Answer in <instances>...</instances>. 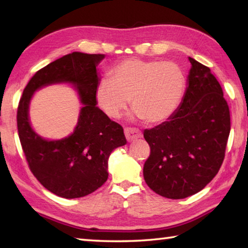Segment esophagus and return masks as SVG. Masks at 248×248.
Wrapping results in <instances>:
<instances>
[{"label":"esophagus","instance_id":"esophagus-1","mask_svg":"<svg viewBox=\"0 0 248 248\" xmlns=\"http://www.w3.org/2000/svg\"><path fill=\"white\" fill-rule=\"evenodd\" d=\"M124 134L127 140L130 141H134L136 139H139V138L142 137V132L139 129L137 128H125L124 129Z\"/></svg>","mask_w":248,"mask_h":248}]
</instances>
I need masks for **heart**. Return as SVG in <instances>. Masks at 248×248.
I'll use <instances>...</instances> for the list:
<instances>
[{
    "label": "heart",
    "mask_w": 248,
    "mask_h": 248,
    "mask_svg": "<svg viewBox=\"0 0 248 248\" xmlns=\"http://www.w3.org/2000/svg\"><path fill=\"white\" fill-rule=\"evenodd\" d=\"M186 87V78L173 61L125 59L96 89L99 108L109 118L123 116L131 99L137 115L149 124L169 120L177 110Z\"/></svg>",
    "instance_id": "1"
}]
</instances>
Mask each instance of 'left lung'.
Wrapping results in <instances>:
<instances>
[{
    "label": "left lung",
    "mask_w": 248,
    "mask_h": 248,
    "mask_svg": "<svg viewBox=\"0 0 248 248\" xmlns=\"http://www.w3.org/2000/svg\"><path fill=\"white\" fill-rule=\"evenodd\" d=\"M191 69L183 103L164 123L144 130L150 156L145 183L154 192L183 199L207 186L225 156L231 130L229 105L208 66L189 58Z\"/></svg>",
    "instance_id": "1"
}]
</instances>
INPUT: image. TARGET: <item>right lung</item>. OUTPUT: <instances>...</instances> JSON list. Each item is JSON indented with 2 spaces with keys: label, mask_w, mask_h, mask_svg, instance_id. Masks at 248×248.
<instances>
[{
  "label": "right lung",
  "mask_w": 248,
  "mask_h": 248,
  "mask_svg": "<svg viewBox=\"0 0 248 248\" xmlns=\"http://www.w3.org/2000/svg\"><path fill=\"white\" fill-rule=\"evenodd\" d=\"M105 54L72 52L37 71L19 99L17 129L29 170L38 182L62 198H81L102 187L108 178L109 154L127 143L119 124L96 107V66ZM75 84L83 107L75 132L65 140H44L28 119L29 102L36 89L52 82Z\"/></svg>",
  "instance_id": "right-lung-1"
}]
</instances>
